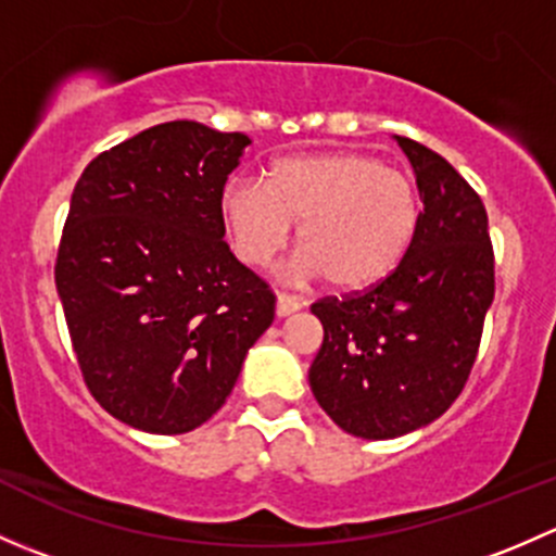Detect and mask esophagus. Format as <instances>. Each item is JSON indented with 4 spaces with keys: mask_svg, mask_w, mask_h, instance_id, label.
Instances as JSON below:
<instances>
[{
    "mask_svg": "<svg viewBox=\"0 0 556 556\" xmlns=\"http://www.w3.org/2000/svg\"><path fill=\"white\" fill-rule=\"evenodd\" d=\"M304 306V301L295 299V295H288V293H279L277 295V317H290V314H295Z\"/></svg>",
    "mask_w": 556,
    "mask_h": 556,
    "instance_id": "34e87169",
    "label": "esophagus"
}]
</instances>
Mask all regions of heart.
<instances>
[{
	"mask_svg": "<svg viewBox=\"0 0 556 556\" xmlns=\"http://www.w3.org/2000/svg\"><path fill=\"white\" fill-rule=\"evenodd\" d=\"M220 212L239 257L263 266L301 223L306 274L336 290H368L403 263L422 201L406 172L366 153H312L271 164L257 179H233Z\"/></svg>",
	"mask_w": 556,
	"mask_h": 556,
	"instance_id": "b5f03b06",
	"label": "heart"
}]
</instances>
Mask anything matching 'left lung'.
Masks as SVG:
<instances>
[{
	"instance_id": "obj_1",
	"label": "left lung",
	"mask_w": 556,
	"mask_h": 556,
	"mask_svg": "<svg viewBox=\"0 0 556 556\" xmlns=\"http://www.w3.org/2000/svg\"><path fill=\"white\" fill-rule=\"evenodd\" d=\"M395 139L425 204L417 237L384 282L312 304L325 333L309 368L314 397L341 430L368 441L412 433L452 406L495 299L479 193L439 153Z\"/></svg>"
}]
</instances>
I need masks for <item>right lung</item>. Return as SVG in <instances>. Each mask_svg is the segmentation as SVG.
<instances>
[{
    "mask_svg": "<svg viewBox=\"0 0 556 556\" xmlns=\"http://www.w3.org/2000/svg\"><path fill=\"white\" fill-rule=\"evenodd\" d=\"M250 137L195 121L148 128L80 174L55 257L77 366L104 412L190 433L226 403L274 293L233 257L220 212Z\"/></svg>",
    "mask_w": 556,
    "mask_h": 556,
    "instance_id": "add662e5",
    "label": "right lung"
}]
</instances>
